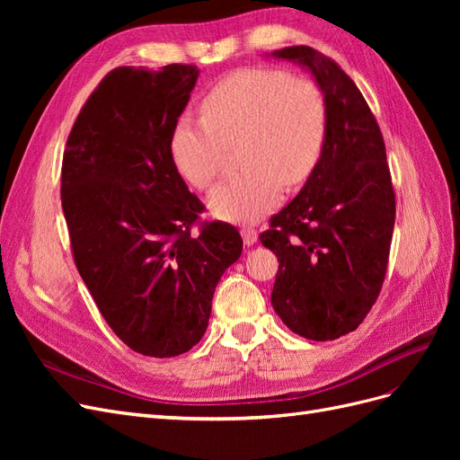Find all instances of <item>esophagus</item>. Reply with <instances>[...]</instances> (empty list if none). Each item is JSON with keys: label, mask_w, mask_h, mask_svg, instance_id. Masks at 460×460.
Masks as SVG:
<instances>
[{"label": "esophagus", "mask_w": 460, "mask_h": 460, "mask_svg": "<svg viewBox=\"0 0 460 460\" xmlns=\"http://www.w3.org/2000/svg\"><path fill=\"white\" fill-rule=\"evenodd\" d=\"M242 238H243L245 245H253L257 242V238H259V234L252 226H242Z\"/></svg>", "instance_id": "34e87169"}]
</instances>
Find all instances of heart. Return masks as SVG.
Here are the masks:
<instances>
[{"mask_svg": "<svg viewBox=\"0 0 460 460\" xmlns=\"http://www.w3.org/2000/svg\"><path fill=\"white\" fill-rule=\"evenodd\" d=\"M201 119L180 117L171 155L188 184L208 190L226 147L240 172L218 184L208 207L225 220L255 222L282 199V186L307 182L326 142L324 93L313 80L278 68L247 66L220 78L201 100Z\"/></svg>", "mask_w": 460, "mask_h": 460, "instance_id": "heart-1", "label": "heart"}]
</instances>
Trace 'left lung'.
I'll return each mask as SVG.
<instances>
[{"label":"left lung","instance_id":"obj_1","mask_svg":"<svg viewBox=\"0 0 460 460\" xmlns=\"http://www.w3.org/2000/svg\"><path fill=\"white\" fill-rule=\"evenodd\" d=\"M274 55L314 75L328 128L307 184L259 235L280 262L270 301L291 332L314 341L338 340L367 318L387 270L395 191L384 137L363 93L336 61L309 46Z\"/></svg>","mask_w":460,"mask_h":460}]
</instances>
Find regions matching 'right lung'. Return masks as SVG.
<instances>
[{
    "label": "right lung",
    "mask_w": 460,
    "mask_h": 460,
    "mask_svg": "<svg viewBox=\"0 0 460 460\" xmlns=\"http://www.w3.org/2000/svg\"><path fill=\"white\" fill-rule=\"evenodd\" d=\"M198 75L182 63L113 68L80 109L63 155L76 269L109 328L146 357H176L203 338L215 288L243 247L238 228L201 220L205 205L171 155Z\"/></svg>",
    "instance_id": "add662e5"
}]
</instances>
